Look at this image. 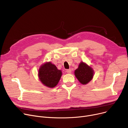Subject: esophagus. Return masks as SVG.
Wrapping results in <instances>:
<instances>
[{"mask_svg": "<svg viewBox=\"0 0 128 128\" xmlns=\"http://www.w3.org/2000/svg\"><path fill=\"white\" fill-rule=\"evenodd\" d=\"M66 72L67 73H68V74H70V73L72 72V70H71V69L67 70H66Z\"/></svg>", "mask_w": 128, "mask_h": 128, "instance_id": "34e87169", "label": "esophagus"}]
</instances>
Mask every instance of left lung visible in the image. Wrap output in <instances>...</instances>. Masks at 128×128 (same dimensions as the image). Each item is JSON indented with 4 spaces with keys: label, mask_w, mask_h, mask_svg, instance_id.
<instances>
[{
    "label": "left lung",
    "mask_w": 128,
    "mask_h": 128,
    "mask_svg": "<svg viewBox=\"0 0 128 128\" xmlns=\"http://www.w3.org/2000/svg\"><path fill=\"white\" fill-rule=\"evenodd\" d=\"M75 75L82 84H86L93 78L94 71L90 66L82 62L79 65L78 68L75 71Z\"/></svg>",
    "instance_id": "1"
}]
</instances>
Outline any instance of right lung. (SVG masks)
I'll return each instance as SVG.
<instances>
[{
  "instance_id": "1",
  "label": "right lung",
  "mask_w": 128,
  "mask_h": 128,
  "mask_svg": "<svg viewBox=\"0 0 128 128\" xmlns=\"http://www.w3.org/2000/svg\"><path fill=\"white\" fill-rule=\"evenodd\" d=\"M62 71L50 62H46L40 67L38 70L39 80L45 86L49 88L56 86L62 76Z\"/></svg>"
}]
</instances>
